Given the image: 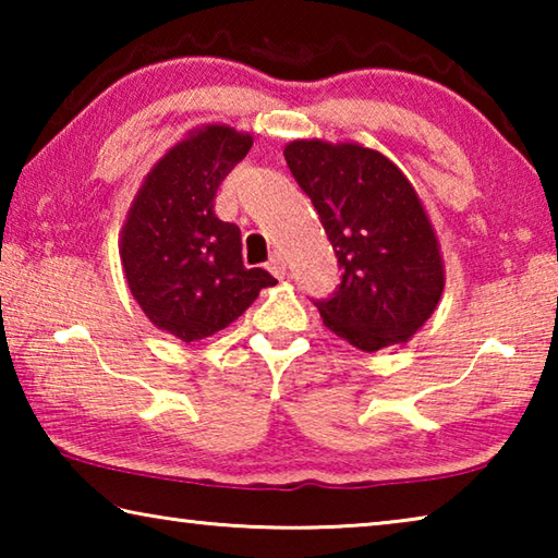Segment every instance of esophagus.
I'll return each instance as SVG.
<instances>
[{
    "mask_svg": "<svg viewBox=\"0 0 558 558\" xmlns=\"http://www.w3.org/2000/svg\"><path fill=\"white\" fill-rule=\"evenodd\" d=\"M268 270H270L272 276H276L278 280L286 278V272H288V263H286V258H282V253H272L270 260H268Z\"/></svg>",
    "mask_w": 558,
    "mask_h": 558,
    "instance_id": "obj_1",
    "label": "esophagus"
}]
</instances>
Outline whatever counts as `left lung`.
Here are the masks:
<instances>
[{
    "label": "left lung",
    "mask_w": 558,
    "mask_h": 558,
    "mask_svg": "<svg viewBox=\"0 0 558 558\" xmlns=\"http://www.w3.org/2000/svg\"><path fill=\"white\" fill-rule=\"evenodd\" d=\"M282 155L342 268L335 295L315 302L325 327L362 352L405 344L446 288L438 235L409 177L359 143L292 140Z\"/></svg>",
    "instance_id": "obj_1"
}]
</instances>
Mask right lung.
I'll list each match as a JSON object with an SVG mask.
<instances>
[{"mask_svg": "<svg viewBox=\"0 0 558 558\" xmlns=\"http://www.w3.org/2000/svg\"><path fill=\"white\" fill-rule=\"evenodd\" d=\"M253 137L202 125L157 159L120 231L128 288L157 329L199 342L229 327L276 278L245 268L241 229L214 214L216 189L248 155Z\"/></svg>", "mask_w": 558, "mask_h": 558, "instance_id": "right-lung-1", "label": "right lung"}]
</instances>
